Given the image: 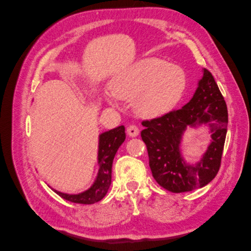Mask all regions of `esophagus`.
<instances>
[{
    "mask_svg": "<svg viewBox=\"0 0 251 251\" xmlns=\"http://www.w3.org/2000/svg\"><path fill=\"white\" fill-rule=\"evenodd\" d=\"M126 132H127V135L131 136V137H136V136L139 134V128H138L137 126L131 125V126H127Z\"/></svg>",
    "mask_w": 251,
    "mask_h": 251,
    "instance_id": "1",
    "label": "esophagus"
}]
</instances>
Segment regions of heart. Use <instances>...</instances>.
Instances as JSON below:
<instances>
[{
    "label": "heart",
    "instance_id": "1",
    "mask_svg": "<svg viewBox=\"0 0 251 251\" xmlns=\"http://www.w3.org/2000/svg\"><path fill=\"white\" fill-rule=\"evenodd\" d=\"M186 87L183 68L157 57L138 60L110 82L113 96L133 100L135 113L143 118L160 117L172 111L183 97Z\"/></svg>",
    "mask_w": 251,
    "mask_h": 251
}]
</instances>
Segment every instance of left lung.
<instances>
[{
	"label": "left lung",
	"mask_w": 251,
	"mask_h": 251,
	"mask_svg": "<svg viewBox=\"0 0 251 251\" xmlns=\"http://www.w3.org/2000/svg\"><path fill=\"white\" fill-rule=\"evenodd\" d=\"M208 124L212 142L201 160L187 166L179 154L181 134L188 125ZM228 124V113L222 93L212 74L203 70L199 87L184 107L164 115L143 120L141 138L146 143L150 168L157 183L172 193L191 192L214 179L221 166Z\"/></svg>",
	"instance_id": "left-lung-1"
}]
</instances>
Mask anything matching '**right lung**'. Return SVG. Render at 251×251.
<instances>
[{
	"label": "right lung",
	"mask_w": 251,
	"mask_h": 251,
	"mask_svg": "<svg viewBox=\"0 0 251 251\" xmlns=\"http://www.w3.org/2000/svg\"><path fill=\"white\" fill-rule=\"evenodd\" d=\"M126 139L125 126H120L108 132H104L100 136V147H98V170L97 178L94 184L88 191L77 194L68 195L53 189L63 199L78 204H93L100 201L111 184L112 179V164L114 157L119 147Z\"/></svg>",
	"instance_id": "obj_1"
}]
</instances>
